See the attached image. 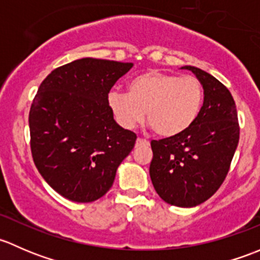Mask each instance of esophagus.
<instances>
[{"mask_svg": "<svg viewBox=\"0 0 260 260\" xmlns=\"http://www.w3.org/2000/svg\"><path fill=\"white\" fill-rule=\"evenodd\" d=\"M142 145H149V142L146 140H142V138H137V141H136V147H140Z\"/></svg>", "mask_w": 260, "mask_h": 260, "instance_id": "34e87169", "label": "esophagus"}]
</instances>
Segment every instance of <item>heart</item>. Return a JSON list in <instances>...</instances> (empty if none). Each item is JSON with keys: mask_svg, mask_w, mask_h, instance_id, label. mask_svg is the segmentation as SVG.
Listing matches in <instances>:
<instances>
[{"mask_svg": "<svg viewBox=\"0 0 260 260\" xmlns=\"http://www.w3.org/2000/svg\"><path fill=\"white\" fill-rule=\"evenodd\" d=\"M204 102V88L195 77L147 72L128 83L127 91L112 90L108 106L117 122L133 129L145 118L161 137L182 135L195 123Z\"/></svg>", "mask_w": 260, "mask_h": 260, "instance_id": "b5f03b06", "label": "heart"}]
</instances>
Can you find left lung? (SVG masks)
Segmentation results:
<instances>
[{"label": "left lung", "instance_id": "left-lung-1", "mask_svg": "<svg viewBox=\"0 0 260 260\" xmlns=\"http://www.w3.org/2000/svg\"><path fill=\"white\" fill-rule=\"evenodd\" d=\"M204 88V104L182 135L152 141L149 176L159 198L180 208L210 199L226 177L239 143L235 102L224 84L199 68L186 65Z\"/></svg>", "mask_w": 260, "mask_h": 260}]
</instances>
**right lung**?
I'll return each instance as SVG.
<instances>
[{
	"label": "right lung",
	"mask_w": 260,
	"mask_h": 260,
	"mask_svg": "<svg viewBox=\"0 0 260 260\" xmlns=\"http://www.w3.org/2000/svg\"><path fill=\"white\" fill-rule=\"evenodd\" d=\"M132 62L83 57L52 70L31 104V152L44 180L75 203L98 200L137 136L120 127L108 93Z\"/></svg>",
	"instance_id": "obj_1"
}]
</instances>
